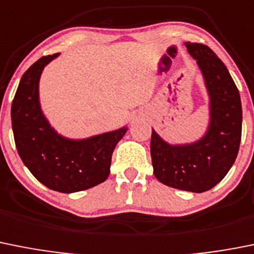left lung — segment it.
<instances>
[{"instance_id":"obj_1","label":"left lung","mask_w":254,"mask_h":254,"mask_svg":"<svg viewBox=\"0 0 254 254\" xmlns=\"http://www.w3.org/2000/svg\"><path fill=\"white\" fill-rule=\"evenodd\" d=\"M203 73L210 98V122L199 141L170 145L152 129L151 159L160 183L179 190L204 192L224 179L237 159L242 137L239 90L224 63L209 46L185 43Z\"/></svg>"}]
</instances>
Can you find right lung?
<instances>
[{
    "label": "right lung",
    "mask_w": 254,
    "mask_h": 254,
    "mask_svg": "<svg viewBox=\"0 0 254 254\" xmlns=\"http://www.w3.org/2000/svg\"><path fill=\"white\" fill-rule=\"evenodd\" d=\"M59 53L40 58L24 73L11 107L17 152L30 173L59 192L87 190L106 181L112 153L127 127L85 139H69L57 133L43 115L39 80L45 65Z\"/></svg>",
    "instance_id": "right-lung-1"
}]
</instances>
